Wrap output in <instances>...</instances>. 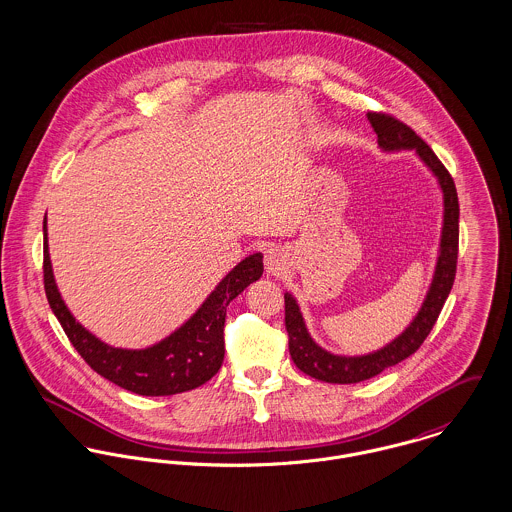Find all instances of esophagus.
Segmentation results:
<instances>
[{"label": "esophagus", "mask_w": 512, "mask_h": 512, "mask_svg": "<svg viewBox=\"0 0 512 512\" xmlns=\"http://www.w3.org/2000/svg\"><path fill=\"white\" fill-rule=\"evenodd\" d=\"M285 264H287V260H285V252L279 248V246H274V248H268L266 250V254H264V266H266V272L268 274H281L283 270H285Z\"/></svg>", "instance_id": "34e87169"}]
</instances>
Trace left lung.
I'll use <instances>...</instances> for the list:
<instances>
[{
  "label": "left lung",
  "mask_w": 512,
  "mask_h": 512,
  "mask_svg": "<svg viewBox=\"0 0 512 512\" xmlns=\"http://www.w3.org/2000/svg\"><path fill=\"white\" fill-rule=\"evenodd\" d=\"M368 119L377 135V144L387 150H415L420 160L430 168V172L438 178V184L444 193V223L440 236V252L436 260L434 278L426 299L420 307L413 323L407 326L393 342L383 346L381 350L366 356H336L321 348L309 334L303 315L299 311L297 301L291 293H285V328L289 336V354L293 364L307 375L321 379L326 383H358L366 381L373 375L403 362L411 354H415L430 334L432 326L452 291L458 264V240H460V203L458 191L450 172L432 152V148L420 139L419 135L387 113L370 111Z\"/></svg>",
  "instance_id": "8db88e82"
}]
</instances>
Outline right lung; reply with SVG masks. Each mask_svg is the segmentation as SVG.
<instances>
[{
  "label": "right lung",
  "mask_w": 512,
  "mask_h": 512,
  "mask_svg": "<svg viewBox=\"0 0 512 512\" xmlns=\"http://www.w3.org/2000/svg\"><path fill=\"white\" fill-rule=\"evenodd\" d=\"M45 233V293L52 313L64 328L68 340L93 372L115 385L146 395H176L195 389L219 372L225 358V317L227 307L238 293L260 279L264 272L262 254L244 258L223 278L203 301L197 313L168 338L144 350L113 348L80 325L64 305L52 276L48 256L47 219Z\"/></svg>",
  "instance_id": "add662e5"
}]
</instances>
